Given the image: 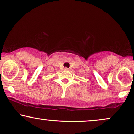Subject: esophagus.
Listing matches in <instances>:
<instances>
[{
	"mask_svg": "<svg viewBox=\"0 0 134 134\" xmlns=\"http://www.w3.org/2000/svg\"><path fill=\"white\" fill-rule=\"evenodd\" d=\"M64 70H68L69 69H68L67 68H64Z\"/></svg>",
	"mask_w": 134,
	"mask_h": 134,
	"instance_id": "obj_1",
	"label": "esophagus"
}]
</instances>
